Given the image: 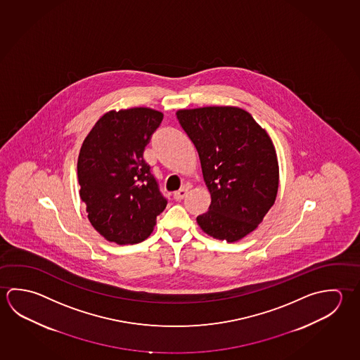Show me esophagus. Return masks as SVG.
<instances>
[{
    "label": "esophagus",
    "mask_w": 360,
    "mask_h": 360,
    "mask_svg": "<svg viewBox=\"0 0 360 360\" xmlns=\"http://www.w3.org/2000/svg\"><path fill=\"white\" fill-rule=\"evenodd\" d=\"M188 193V187H182L181 189H178L177 192H174V195H173V198L176 200V201H181L183 200L186 195Z\"/></svg>",
    "instance_id": "1"
}]
</instances>
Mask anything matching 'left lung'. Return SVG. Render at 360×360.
Wrapping results in <instances>:
<instances>
[{"label": "left lung", "instance_id": "left-lung-1", "mask_svg": "<svg viewBox=\"0 0 360 360\" xmlns=\"http://www.w3.org/2000/svg\"><path fill=\"white\" fill-rule=\"evenodd\" d=\"M177 119L198 152L211 193L198 225L214 239L239 241L276 202L279 167L273 141L252 115L235 106L183 108Z\"/></svg>", "mask_w": 360, "mask_h": 360}]
</instances>
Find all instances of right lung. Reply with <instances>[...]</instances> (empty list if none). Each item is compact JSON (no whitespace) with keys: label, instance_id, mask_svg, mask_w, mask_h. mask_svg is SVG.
<instances>
[{"label":"right lung","instance_id":"right-lung-1","mask_svg":"<svg viewBox=\"0 0 360 360\" xmlns=\"http://www.w3.org/2000/svg\"><path fill=\"white\" fill-rule=\"evenodd\" d=\"M163 114L149 108L111 110L83 141L77 163L79 195L105 239L138 244L153 233L167 200L143 153Z\"/></svg>","mask_w":360,"mask_h":360}]
</instances>
